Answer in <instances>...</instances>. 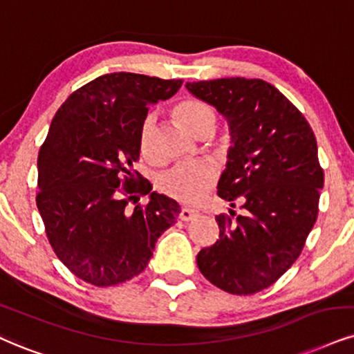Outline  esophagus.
Here are the masks:
<instances>
[{"label": "esophagus", "mask_w": 354, "mask_h": 354, "mask_svg": "<svg viewBox=\"0 0 354 354\" xmlns=\"http://www.w3.org/2000/svg\"><path fill=\"white\" fill-rule=\"evenodd\" d=\"M197 215H198L197 210H192V208H182L180 215L178 216H180L182 221H190V220H194Z\"/></svg>", "instance_id": "34e87169"}]
</instances>
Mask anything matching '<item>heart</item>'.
Segmentation results:
<instances>
[{"label":"heart","mask_w":354,"mask_h":354,"mask_svg":"<svg viewBox=\"0 0 354 354\" xmlns=\"http://www.w3.org/2000/svg\"><path fill=\"white\" fill-rule=\"evenodd\" d=\"M178 120L187 129L197 134L203 126L216 123L215 113L202 100L187 98L176 106ZM156 129V115L147 113L139 129V149L146 157L152 154V138ZM216 178V170L208 162H178L162 174L157 187L169 197L184 203H195L205 197Z\"/></svg>","instance_id":"obj_1"}]
</instances>
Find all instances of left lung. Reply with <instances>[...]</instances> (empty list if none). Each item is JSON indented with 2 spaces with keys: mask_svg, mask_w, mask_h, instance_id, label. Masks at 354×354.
<instances>
[{
  "mask_svg": "<svg viewBox=\"0 0 354 354\" xmlns=\"http://www.w3.org/2000/svg\"><path fill=\"white\" fill-rule=\"evenodd\" d=\"M226 118L231 147L218 195L243 215H218L220 239L197 256L200 272L228 294L272 286L297 261L318 215L324 169L315 134L276 86L259 78L187 84Z\"/></svg>",
  "mask_w": 354,
  "mask_h": 354,
  "instance_id": "left-lung-1",
  "label": "left lung"
}]
</instances>
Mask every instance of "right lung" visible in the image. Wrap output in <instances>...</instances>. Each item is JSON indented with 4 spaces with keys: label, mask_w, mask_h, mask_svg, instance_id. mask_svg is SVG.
Here are the masks:
<instances>
[{
    "label": "right lung",
    "mask_w": 354,
    "mask_h": 354,
    "mask_svg": "<svg viewBox=\"0 0 354 354\" xmlns=\"http://www.w3.org/2000/svg\"><path fill=\"white\" fill-rule=\"evenodd\" d=\"M182 80L106 73L62 103L37 157V197L52 250L72 274L97 287L146 269L156 241L180 205L152 187L134 164L151 103L177 93ZM150 194L131 211L129 201Z\"/></svg>",
    "instance_id": "right-lung-1"
}]
</instances>
